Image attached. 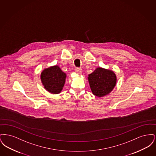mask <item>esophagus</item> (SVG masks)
Masks as SVG:
<instances>
[{
  "label": "esophagus",
  "instance_id": "34e87169",
  "mask_svg": "<svg viewBox=\"0 0 156 156\" xmlns=\"http://www.w3.org/2000/svg\"><path fill=\"white\" fill-rule=\"evenodd\" d=\"M75 72L78 74H82V69L80 68H75Z\"/></svg>",
  "mask_w": 156,
  "mask_h": 156
}]
</instances>
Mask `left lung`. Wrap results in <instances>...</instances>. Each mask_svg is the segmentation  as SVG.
Wrapping results in <instances>:
<instances>
[{
	"instance_id": "1",
	"label": "left lung",
	"mask_w": 156,
	"mask_h": 156,
	"mask_svg": "<svg viewBox=\"0 0 156 156\" xmlns=\"http://www.w3.org/2000/svg\"><path fill=\"white\" fill-rule=\"evenodd\" d=\"M88 81L93 94L101 97L108 95L114 88L116 76L112 71L98 68L89 75Z\"/></svg>"
}]
</instances>
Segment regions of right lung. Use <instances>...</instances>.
<instances>
[{
  "instance_id": "add662e5",
  "label": "right lung",
  "mask_w": 156,
  "mask_h": 156,
  "mask_svg": "<svg viewBox=\"0 0 156 156\" xmlns=\"http://www.w3.org/2000/svg\"><path fill=\"white\" fill-rule=\"evenodd\" d=\"M66 74L58 66L44 69L41 74V80L45 89L52 94H59L64 85Z\"/></svg>"
}]
</instances>
